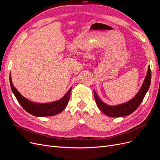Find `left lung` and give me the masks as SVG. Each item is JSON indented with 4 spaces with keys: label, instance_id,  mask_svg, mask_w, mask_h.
Here are the masks:
<instances>
[{
    "label": "left lung",
    "instance_id": "obj_1",
    "mask_svg": "<svg viewBox=\"0 0 160 160\" xmlns=\"http://www.w3.org/2000/svg\"><path fill=\"white\" fill-rule=\"evenodd\" d=\"M151 78L152 73L150 67L148 66L146 78L144 79L143 83L137 94L130 101L116 106H110L106 104L100 98L95 90H94V96L97 106L103 113H104L106 116L110 117H122L131 114L137 109L143 100L144 96L146 94L149 86H150Z\"/></svg>",
    "mask_w": 160,
    "mask_h": 160
}]
</instances>
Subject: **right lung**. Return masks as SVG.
<instances>
[{
    "instance_id": "obj_1",
    "label": "right lung",
    "mask_w": 160,
    "mask_h": 160,
    "mask_svg": "<svg viewBox=\"0 0 160 160\" xmlns=\"http://www.w3.org/2000/svg\"><path fill=\"white\" fill-rule=\"evenodd\" d=\"M10 84L11 90L16 97L19 104L22 106L24 109L29 114L37 117L52 116L62 112L68 105L70 99L72 87L66 92V94L59 100L50 103H36L30 101L20 94L12 84L11 76L10 74Z\"/></svg>"
}]
</instances>
